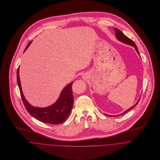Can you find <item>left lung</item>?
Segmentation results:
<instances>
[{"label":"left lung","mask_w":160,"mask_h":160,"mask_svg":"<svg viewBox=\"0 0 160 160\" xmlns=\"http://www.w3.org/2000/svg\"><path fill=\"white\" fill-rule=\"evenodd\" d=\"M114 30H115V35H116V37H117V39L118 40H119L120 41H121V42H122L123 43H126V44H128V45H132V46H133L134 47H135V49H136V50L137 51V52L138 53V54L139 55V52H138V47H137V46H136V45L135 44V43L131 40V39H130V38H129L128 37H126L122 32L121 31H120L119 29H116V28H115L114 29ZM140 100V99H139ZM139 100H138V102L136 103V105H134L132 107H131V108H130L129 109H128L127 110H126L125 112H124L122 114H124L125 113H126L127 111H129V110H130L131 108H132L134 107H135L136 105H138V102H139ZM107 115V116H109V117H113V116H112V115Z\"/></svg>","instance_id":"8db88e82"}]
</instances>
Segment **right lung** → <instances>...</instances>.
I'll return each mask as SVG.
<instances>
[{"label":"right lung","mask_w":160,"mask_h":160,"mask_svg":"<svg viewBox=\"0 0 160 160\" xmlns=\"http://www.w3.org/2000/svg\"><path fill=\"white\" fill-rule=\"evenodd\" d=\"M30 43L31 42L28 44L24 51L28 48ZM17 82L24 105L31 116L43 123L52 124H59L67 119L71 112L74 103L72 92L73 82L69 83L62 90L60 97L53 105L47 108L34 107L26 100L21 89L19 76V68L17 71Z\"/></svg>","instance_id":"right-lung-1"}]
</instances>
